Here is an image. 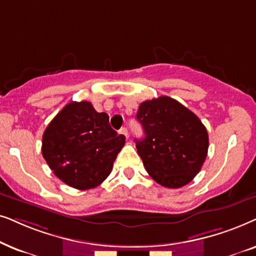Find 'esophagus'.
I'll use <instances>...</instances> for the list:
<instances>
[{
    "instance_id": "34e87169",
    "label": "esophagus",
    "mask_w": 256,
    "mask_h": 256,
    "mask_svg": "<svg viewBox=\"0 0 256 256\" xmlns=\"http://www.w3.org/2000/svg\"><path fill=\"white\" fill-rule=\"evenodd\" d=\"M119 134H124L126 138L128 137V128H122L120 130H119Z\"/></svg>"
}]
</instances>
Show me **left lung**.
Wrapping results in <instances>:
<instances>
[{
  "mask_svg": "<svg viewBox=\"0 0 256 256\" xmlns=\"http://www.w3.org/2000/svg\"><path fill=\"white\" fill-rule=\"evenodd\" d=\"M136 118L145 134L136 139V148L151 178L168 188L192 182L208 151V134L202 120L168 96L142 102Z\"/></svg>",
  "mask_w": 256,
  "mask_h": 256,
  "instance_id": "obj_1",
  "label": "left lung"
}]
</instances>
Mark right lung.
Wrapping results in <instances>:
<instances>
[{
  "label": "right lung",
  "mask_w": 256,
  "mask_h": 256,
  "mask_svg": "<svg viewBox=\"0 0 256 256\" xmlns=\"http://www.w3.org/2000/svg\"><path fill=\"white\" fill-rule=\"evenodd\" d=\"M125 144L108 124V116L90 102H71L46 126L42 154L57 178L77 190L97 187L111 173Z\"/></svg>",
  "instance_id": "1"
}]
</instances>
